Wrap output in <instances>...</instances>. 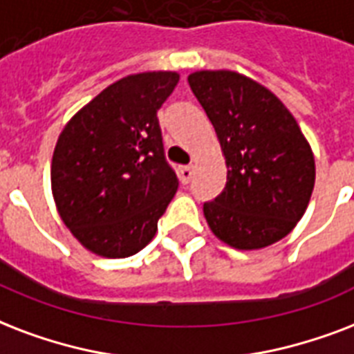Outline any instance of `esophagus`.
Here are the masks:
<instances>
[{
  "instance_id": "34e87169",
  "label": "esophagus",
  "mask_w": 354,
  "mask_h": 354,
  "mask_svg": "<svg viewBox=\"0 0 354 354\" xmlns=\"http://www.w3.org/2000/svg\"><path fill=\"white\" fill-rule=\"evenodd\" d=\"M179 177H180V183H183V185L190 183V179H192V168H190V166H180Z\"/></svg>"
}]
</instances>
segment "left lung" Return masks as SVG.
<instances>
[{
	"label": "left lung",
	"instance_id": "8db88e82",
	"mask_svg": "<svg viewBox=\"0 0 354 354\" xmlns=\"http://www.w3.org/2000/svg\"><path fill=\"white\" fill-rule=\"evenodd\" d=\"M225 158V188L203 205L210 231L242 251L294 231L310 201L316 162L292 112L271 90L231 70L188 75Z\"/></svg>",
	"mask_w": 354,
	"mask_h": 354
}]
</instances>
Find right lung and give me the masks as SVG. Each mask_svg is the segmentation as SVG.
<instances>
[{
	"label": "right lung",
	"mask_w": 354,
	"mask_h": 354,
	"mask_svg": "<svg viewBox=\"0 0 354 354\" xmlns=\"http://www.w3.org/2000/svg\"><path fill=\"white\" fill-rule=\"evenodd\" d=\"M177 83V72L127 75L75 112L59 134L51 192L60 220L90 253L125 259L155 236L179 188L157 118Z\"/></svg>",
	"instance_id": "add662e5"
}]
</instances>
